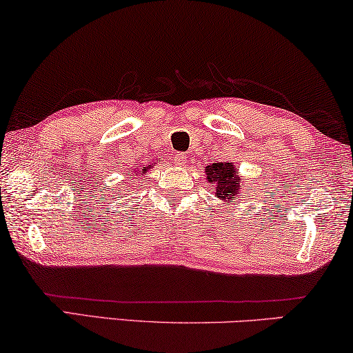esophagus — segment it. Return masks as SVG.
I'll use <instances>...</instances> for the list:
<instances>
[{
	"label": "esophagus",
	"instance_id": "esophagus-1",
	"mask_svg": "<svg viewBox=\"0 0 353 353\" xmlns=\"http://www.w3.org/2000/svg\"><path fill=\"white\" fill-rule=\"evenodd\" d=\"M174 163L177 166H185L187 165V155H185V153H176Z\"/></svg>",
	"mask_w": 353,
	"mask_h": 353
}]
</instances>
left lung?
I'll return each mask as SVG.
<instances>
[{
  "label": "left lung",
  "mask_w": 353,
  "mask_h": 353,
  "mask_svg": "<svg viewBox=\"0 0 353 353\" xmlns=\"http://www.w3.org/2000/svg\"><path fill=\"white\" fill-rule=\"evenodd\" d=\"M205 176L208 182L214 183V195L222 203H233L235 198H241L246 179L238 176L235 163H211L205 168Z\"/></svg>",
  "instance_id": "1"
}]
</instances>
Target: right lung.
I'll list each match as a JSON object with an SVG mask.
<instances>
[{
	"instance_id": "add662e5",
	"label": "right lung",
	"mask_w": 353,
	"mask_h": 353,
	"mask_svg": "<svg viewBox=\"0 0 353 353\" xmlns=\"http://www.w3.org/2000/svg\"><path fill=\"white\" fill-rule=\"evenodd\" d=\"M157 165V163H153V165H148V166H137V168H134V170H132V176H136L137 179L139 177H141V176H143V174H147V172L148 171H150L152 170V168L153 166H155ZM136 177H132V179H136ZM129 185H131V183H129ZM128 188V187H126Z\"/></svg>"
}]
</instances>
